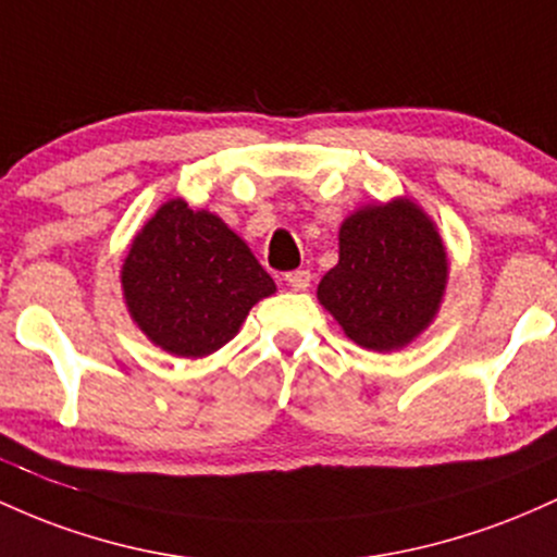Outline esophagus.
<instances>
[{
	"label": "esophagus",
	"mask_w": 557,
	"mask_h": 557,
	"mask_svg": "<svg viewBox=\"0 0 557 557\" xmlns=\"http://www.w3.org/2000/svg\"><path fill=\"white\" fill-rule=\"evenodd\" d=\"M284 281L286 286H292L295 292H305L310 286V271H289Z\"/></svg>",
	"instance_id": "esophagus-1"
}]
</instances>
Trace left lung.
Returning a JSON list of instances; mask_svg holds the SVG:
<instances>
[{"label":"left lung","instance_id":"8db88e82","mask_svg":"<svg viewBox=\"0 0 557 557\" xmlns=\"http://www.w3.org/2000/svg\"><path fill=\"white\" fill-rule=\"evenodd\" d=\"M447 286V252L434 221L410 199L368 205L339 228V262L318 299L355 345L392 352L434 321Z\"/></svg>","mask_w":557,"mask_h":557}]
</instances>
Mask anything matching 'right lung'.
Listing matches in <instances>:
<instances>
[{
    "mask_svg": "<svg viewBox=\"0 0 557 557\" xmlns=\"http://www.w3.org/2000/svg\"><path fill=\"white\" fill-rule=\"evenodd\" d=\"M131 318L165 352L205 358L276 292L245 239L208 210L171 199L134 236L121 271Z\"/></svg>",
    "mask_w": 557,
    "mask_h": 557,
    "instance_id": "obj_1",
    "label": "right lung"
}]
</instances>
